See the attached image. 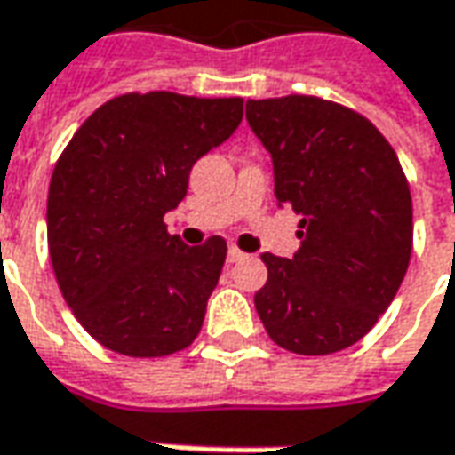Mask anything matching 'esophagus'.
<instances>
[{
    "mask_svg": "<svg viewBox=\"0 0 455 455\" xmlns=\"http://www.w3.org/2000/svg\"><path fill=\"white\" fill-rule=\"evenodd\" d=\"M245 258V252L237 248V245H230L228 248V263H237V260H243Z\"/></svg>",
    "mask_w": 455,
    "mask_h": 455,
    "instance_id": "obj_1",
    "label": "esophagus"
}]
</instances>
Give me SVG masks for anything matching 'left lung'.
Instances as JSON below:
<instances>
[{"mask_svg": "<svg viewBox=\"0 0 455 455\" xmlns=\"http://www.w3.org/2000/svg\"><path fill=\"white\" fill-rule=\"evenodd\" d=\"M273 157L275 197L303 215L292 258L263 252L255 310L280 348H350L391 306L413 248V203L391 142L361 112L315 94L248 100Z\"/></svg>", "mask_w": 455, "mask_h": 455, "instance_id": "left-lung-1", "label": "left lung"}]
</instances>
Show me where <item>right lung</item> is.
<instances>
[{
    "mask_svg": "<svg viewBox=\"0 0 455 455\" xmlns=\"http://www.w3.org/2000/svg\"><path fill=\"white\" fill-rule=\"evenodd\" d=\"M243 97L127 92L97 107L54 164L47 243L82 328L130 358H163L197 338L228 243L190 248L164 212L192 164L233 135Z\"/></svg>",
    "mask_w": 455,
    "mask_h": 455,
    "instance_id": "obj_1",
    "label": "right lung"
}]
</instances>
